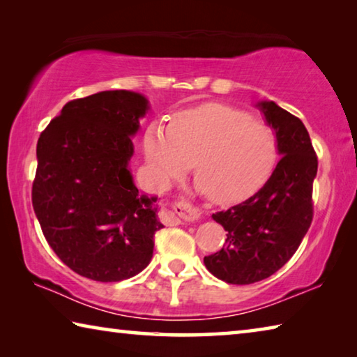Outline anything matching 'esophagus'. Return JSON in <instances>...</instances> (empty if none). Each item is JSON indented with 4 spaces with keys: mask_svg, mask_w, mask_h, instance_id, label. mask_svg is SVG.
<instances>
[{
    "mask_svg": "<svg viewBox=\"0 0 357 357\" xmlns=\"http://www.w3.org/2000/svg\"><path fill=\"white\" fill-rule=\"evenodd\" d=\"M162 216L166 218L167 222L172 224H180L183 221H196L199 216H201V211L192 207V205L185 201V199H180L178 202L172 205V210H165L162 211Z\"/></svg>",
    "mask_w": 357,
    "mask_h": 357,
    "instance_id": "esophagus-1",
    "label": "esophagus"
}]
</instances>
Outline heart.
<instances>
[{
  "instance_id": "heart-1",
  "label": "heart",
  "mask_w": 357,
  "mask_h": 357,
  "mask_svg": "<svg viewBox=\"0 0 357 357\" xmlns=\"http://www.w3.org/2000/svg\"><path fill=\"white\" fill-rule=\"evenodd\" d=\"M144 156L158 183L169 186L188 174L216 204L241 201L270 177L278 141L270 125L221 103L177 112L169 123H150Z\"/></svg>"
}]
</instances>
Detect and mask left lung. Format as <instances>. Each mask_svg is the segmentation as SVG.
<instances>
[{
  "instance_id": "8db88e82",
  "label": "left lung",
  "mask_w": 357,
  "mask_h": 357,
  "mask_svg": "<svg viewBox=\"0 0 357 357\" xmlns=\"http://www.w3.org/2000/svg\"><path fill=\"white\" fill-rule=\"evenodd\" d=\"M255 106L274 130L280 160L254 196L211 216L227 230V240L221 251L204 257L215 278L236 285L259 282L280 270L301 245L314 216L318 160L309 131L270 100Z\"/></svg>"
}]
</instances>
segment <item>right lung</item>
<instances>
[{
    "label": "right lung",
    "mask_w": 357,
    "mask_h": 357,
    "mask_svg": "<svg viewBox=\"0 0 357 357\" xmlns=\"http://www.w3.org/2000/svg\"><path fill=\"white\" fill-rule=\"evenodd\" d=\"M149 100L103 91L72 100L37 141L33 207L50 248L79 276L119 282L153 255L156 197L141 195L130 160Z\"/></svg>",
    "instance_id": "right-lung-1"
}]
</instances>
